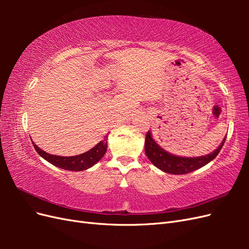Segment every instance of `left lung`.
I'll return each mask as SVG.
<instances>
[{"mask_svg":"<svg viewBox=\"0 0 249 249\" xmlns=\"http://www.w3.org/2000/svg\"><path fill=\"white\" fill-rule=\"evenodd\" d=\"M225 139H227V137L223 138L219 146L213 150L212 153L200 157L188 158L179 157L168 153L167 150H165L163 147L158 144L153 138L152 133L148 131L145 137L144 149L149 161L157 168H159L160 170L166 173H170V175H186V173L201 168L211 161H213L221 150Z\"/></svg>","mask_w":249,"mask_h":249,"instance_id":"left-lung-1","label":"left lung"}]
</instances>
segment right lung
<instances>
[{
    "mask_svg": "<svg viewBox=\"0 0 249 249\" xmlns=\"http://www.w3.org/2000/svg\"><path fill=\"white\" fill-rule=\"evenodd\" d=\"M107 137L106 139L100 141L97 144L89 149L88 152L80 154L78 156H72V157H62V156H56V155H51L47 152H44L41 148L37 146L33 142V146L35 150L40 157H42L44 160H47L51 164L57 166L59 168H62L65 170H71V171H81V170H86L90 167H92L94 164L99 162L104 155L107 152Z\"/></svg>",
    "mask_w": 249,
    "mask_h": 249,
    "instance_id": "1",
    "label": "right lung"
}]
</instances>
